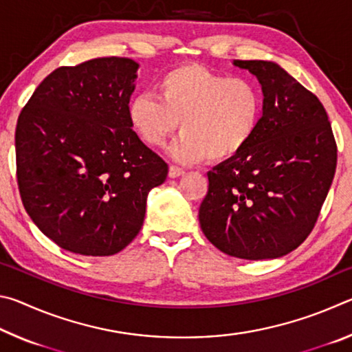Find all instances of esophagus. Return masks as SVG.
<instances>
[{
	"mask_svg": "<svg viewBox=\"0 0 352 352\" xmlns=\"http://www.w3.org/2000/svg\"><path fill=\"white\" fill-rule=\"evenodd\" d=\"M184 174V170L182 168H177V166H170L169 168V177L170 178H178Z\"/></svg>",
	"mask_w": 352,
	"mask_h": 352,
	"instance_id": "34e87169",
	"label": "esophagus"
}]
</instances>
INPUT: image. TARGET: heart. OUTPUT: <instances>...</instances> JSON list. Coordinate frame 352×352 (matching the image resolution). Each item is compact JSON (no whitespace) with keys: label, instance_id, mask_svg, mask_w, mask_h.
I'll return each mask as SVG.
<instances>
[{"label":"heart","instance_id":"obj_1","mask_svg":"<svg viewBox=\"0 0 352 352\" xmlns=\"http://www.w3.org/2000/svg\"><path fill=\"white\" fill-rule=\"evenodd\" d=\"M264 99L245 77H228L199 63L166 71L155 82V96L140 93L130 99V127L147 146L160 147L178 129L170 147L182 163L226 162L239 155L258 132Z\"/></svg>","mask_w":352,"mask_h":352}]
</instances>
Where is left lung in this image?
I'll list each match as a JSON object with an SVG mask.
<instances>
[{
	"label": "left lung",
	"mask_w": 352,
	"mask_h": 352,
	"mask_svg": "<svg viewBox=\"0 0 352 352\" xmlns=\"http://www.w3.org/2000/svg\"><path fill=\"white\" fill-rule=\"evenodd\" d=\"M233 63L258 77L264 111L252 142L208 172L200 226L225 254L281 258L317 222L336 174V140L323 104L278 63Z\"/></svg>",
	"instance_id": "obj_1"
}]
</instances>
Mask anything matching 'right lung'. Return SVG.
Returning a JSON list of instances; mask_svg holds the SVG:
<instances>
[{
	"label": "right lung",
	"mask_w": 352,
	"mask_h": 352,
	"mask_svg": "<svg viewBox=\"0 0 352 352\" xmlns=\"http://www.w3.org/2000/svg\"><path fill=\"white\" fill-rule=\"evenodd\" d=\"M140 65L93 58L46 77L15 130L16 178L32 222L58 247L111 256L140 233L168 164L127 119Z\"/></svg>",
	"instance_id": "add662e5"
}]
</instances>
